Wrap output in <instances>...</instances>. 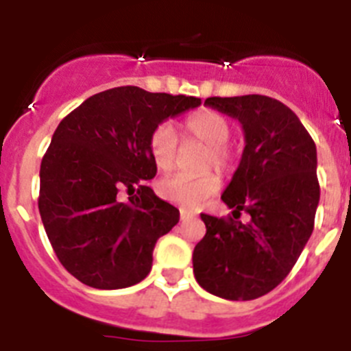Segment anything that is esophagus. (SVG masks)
<instances>
[{"mask_svg": "<svg viewBox=\"0 0 351 351\" xmlns=\"http://www.w3.org/2000/svg\"><path fill=\"white\" fill-rule=\"evenodd\" d=\"M193 219H196V215L191 212H185V210H182L180 212V221L182 222H189V221H193Z\"/></svg>", "mask_w": 351, "mask_h": 351, "instance_id": "1", "label": "esophagus"}]
</instances>
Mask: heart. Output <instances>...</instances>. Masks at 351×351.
I'll return each instance as SVG.
<instances>
[{
  "mask_svg": "<svg viewBox=\"0 0 351 351\" xmlns=\"http://www.w3.org/2000/svg\"><path fill=\"white\" fill-rule=\"evenodd\" d=\"M184 130L191 139L208 146L203 169L217 167L219 171H228L231 167V154L228 150V143L231 139V123L217 111H199L189 117L184 123ZM148 150L158 171H171L176 164L178 155V141L171 125L160 123L155 127L148 141ZM221 187V178L217 173H203L197 176L175 175L160 180L157 184V193L162 199L184 206V208H196L206 197L213 196Z\"/></svg>",
  "mask_w": 351,
  "mask_h": 351,
  "instance_id": "heart-1",
  "label": "heart"
}]
</instances>
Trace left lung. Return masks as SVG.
Wrapping results in <instances>:
<instances>
[{
	"label": "left lung",
	"mask_w": 351,
	"mask_h": 351,
	"mask_svg": "<svg viewBox=\"0 0 351 351\" xmlns=\"http://www.w3.org/2000/svg\"><path fill=\"white\" fill-rule=\"evenodd\" d=\"M205 104L240 121L245 148L221 196L233 217L201 213L206 234L194 247V276L208 293L252 300L288 276L313 233L316 145L297 114L270 97H210ZM242 211L252 215L247 223L239 221Z\"/></svg>",
	"instance_id": "8db88e82"
}]
</instances>
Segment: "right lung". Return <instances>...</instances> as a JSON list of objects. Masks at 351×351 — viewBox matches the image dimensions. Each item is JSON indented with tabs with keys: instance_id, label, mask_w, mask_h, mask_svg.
Returning <instances> with one entry per match:
<instances>
[{
	"instance_id": "1",
	"label": "right lung",
	"mask_w": 351,
	"mask_h": 351,
	"mask_svg": "<svg viewBox=\"0 0 351 351\" xmlns=\"http://www.w3.org/2000/svg\"><path fill=\"white\" fill-rule=\"evenodd\" d=\"M201 99L138 86L100 91L63 118L40 164L38 210L58 260L99 289L138 285L180 212L146 182L155 127Z\"/></svg>"
}]
</instances>
